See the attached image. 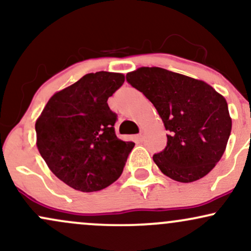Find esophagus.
<instances>
[{
  "instance_id": "obj_1",
  "label": "esophagus",
  "mask_w": 251,
  "mask_h": 251,
  "mask_svg": "<svg viewBox=\"0 0 251 251\" xmlns=\"http://www.w3.org/2000/svg\"><path fill=\"white\" fill-rule=\"evenodd\" d=\"M137 139L138 142H144V134L143 133H139L137 135Z\"/></svg>"
}]
</instances>
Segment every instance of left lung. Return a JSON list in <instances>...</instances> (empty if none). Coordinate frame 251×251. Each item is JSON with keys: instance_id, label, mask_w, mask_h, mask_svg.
Instances as JSON below:
<instances>
[{"instance_id": "8db88e82", "label": "left lung", "mask_w": 251, "mask_h": 251, "mask_svg": "<svg viewBox=\"0 0 251 251\" xmlns=\"http://www.w3.org/2000/svg\"><path fill=\"white\" fill-rule=\"evenodd\" d=\"M126 80L153 103L169 131L166 148L153 155L160 171L180 183L208 175L231 132L226 98L201 80L159 67H140Z\"/></svg>"}]
</instances>
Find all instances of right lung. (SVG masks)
<instances>
[{"mask_svg":"<svg viewBox=\"0 0 251 251\" xmlns=\"http://www.w3.org/2000/svg\"><path fill=\"white\" fill-rule=\"evenodd\" d=\"M125 75L97 72L56 92L36 119V146L54 175L74 190L94 192L122 175L133 142L118 139L107 99Z\"/></svg>","mask_w":251,"mask_h":251,"instance_id":"1","label":"right lung"}]
</instances>
